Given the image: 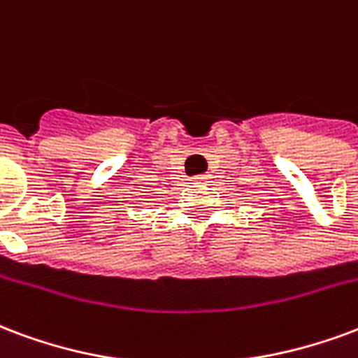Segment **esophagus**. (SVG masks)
<instances>
[{
  "label": "esophagus",
  "mask_w": 358,
  "mask_h": 358,
  "mask_svg": "<svg viewBox=\"0 0 358 358\" xmlns=\"http://www.w3.org/2000/svg\"><path fill=\"white\" fill-rule=\"evenodd\" d=\"M210 178V176H208V174H201V176H195V178H193V182H206V180Z\"/></svg>",
  "instance_id": "34e87169"
}]
</instances>
